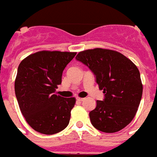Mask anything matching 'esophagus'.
Returning a JSON list of instances; mask_svg holds the SVG:
<instances>
[{
    "instance_id": "esophagus-1",
    "label": "esophagus",
    "mask_w": 157,
    "mask_h": 157,
    "mask_svg": "<svg viewBox=\"0 0 157 157\" xmlns=\"http://www.w3.org/2000/svg\"><path fill=\"white\" fill-rule=\"evenodd\" d=\"M77 101H84V100H85V98H81V97H77Z\"/></svg>"
}]
</instances>
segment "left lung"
Returning a JSON list of instances; mask_svg holds the SVG:
<instances>
[{"label": "left lung", "mask_w": 157, "mask_h": 157, "mask_svg": "<svg viewBox=\"0 0 157 157\" xmlns=\"http://www.w3.org/2000/svg\"><path fill=\"white\" fill-rule=\"evenodd\" d=\"M76 59L90 68L105 93L89 113L93 127L107 133L123 129L135 117L142 97L137 67L121 52L101 48L81 51Z\"/></svg>", "instance_id": "obj_1"}]
</instances>
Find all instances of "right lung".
Listing matches in <instances>:
<instances>
[{"instance_id": "right-lung-1", "label": "right lung", "mask_w": 157, "mask_h": 157, "mask_svg": "<svg viewBox=\"0 0 157 157\" xmlns=\"http://www.w3.org/2000/svg\"><path fill=\"white\" fill-rule=\"evenodd\" d=\"M76 52L39 51L20 63L15 93L22 115L35 131L52 135L68 126L75 97L55 94L64 68Z\"/></svg>"}]
</instances>
